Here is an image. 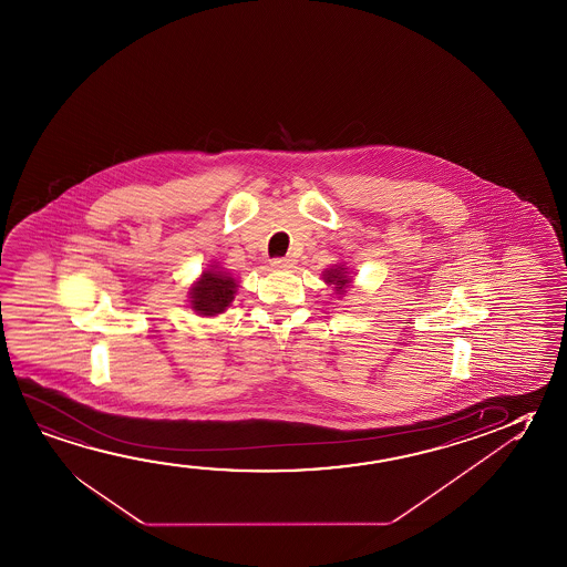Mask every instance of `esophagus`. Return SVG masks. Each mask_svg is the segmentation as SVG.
Instances as JSON below:
<instances>
[{"label":"esophagus","mask_w":567,"mask_h":567,"mask_svg":"<svg viewBox=\"0 0 567 567\" xmlns=\"http://www.w3.org/2000/svg\"><path fill=\"white\" fill-rule=\"evenodd\" d=\"M270 267L277 270L292 269V267H295V259H292V257H285V259H272V261H270Z\"/></svg>","instance_id":"esophagus-1"}]
</instances>
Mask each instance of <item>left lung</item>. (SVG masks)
Here are the masks:
<instances>
[{
    "label": "left lung",
    "mask_w": 567,
    "mask_h": 567,
    "mask_svg": "<svg viewBox=\"0 0 567 567\" xmlns=\"http://www.w3.org/2000/svg\"><path fill=\"white\" fill-rule=\"evenodd\" d=\"M322 279L328 287H331L333 295L338 298L343 297L348 292V288H351V285H353L351 270H349V267H346V262H338V265H333L330 269H323Z\"/></svg>",
    "instance_id": "1"
}]
</instances>
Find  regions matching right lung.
Segmentation results:
<instances>
[{"instance_id":"add662e5","label":"right lung","mask_w":567,"mask_h":567,"mask_svg":"<svg viewBox=\"0 0 567 567\" xmlns=\"http://www.w3.org/2000/svg\"><path fill=\"white\" fill-rule=\"evenodd\" d=\"M237 280L214 261L208 269L202 270L200 277L192 282L188 290V306L198 316L214 318L224 315L234 302Z\"/></svg>"}]
</instances>
